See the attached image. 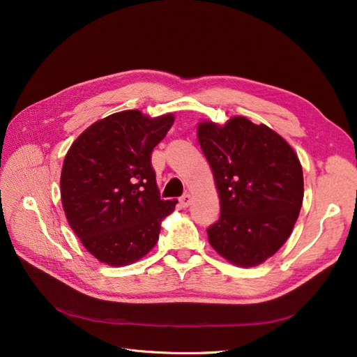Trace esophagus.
Here are the masks:
<instances>
[{
	"instance_id": "esophagus-1",
	"label": "esophagus",
	"mask_w": 357,
	"mask_h": 357,
	"mask_svg": "<svg viewBox=\"0 0 357 357\" xmlns=\"http://www.w3.org/2000/svg\"><path fill=\"white\" fill-rule=\"evenodd\" d=\"M190 202H192V195H189V193H185V195L180 198V205L183 208H188Z\"/></svg>"
}]
</instances>
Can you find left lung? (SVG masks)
<instances>
[{"instance_id": "1", "label": "left lung", "mask_w": 357, "mask_h": 357, "mask_svg": "<svg viewBox=\"0 0 357 357\" xmlns=\"http://www.w3.org/2000/svg\"><path fill=\"white\" fill-rule=\"evenodd\" d=\"M220 199V218L207 229L223 259L250 268L271 257L290 236L304 199L295 150L271 128L234 116L225 125L198 123Z\"/></svg>"}]
</instances>
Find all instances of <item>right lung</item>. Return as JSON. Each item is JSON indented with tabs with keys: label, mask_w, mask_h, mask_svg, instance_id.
<instances>
[{
	"label": "right lung",
	"mask_w": 357,
	"mask_h": 357,
	"mask_svg": "<svg viewBox=\"0 0 357 357\" xmlns=\"http://www.w3.org/2000/svg\"><path fill=\"white\" fill-rule=\"evenodd\" d=\"M172 123V113H113L83 131L67 152L62 207L74 234L100 262H137L156 245L162 220L174 211L177 199H160L150 162Z\"/></svg>",
	"instance_id": "1"
}]
</instances>
